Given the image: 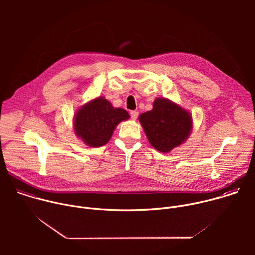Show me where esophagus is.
Returning <instances> with one entry per match:
<instances>
[{"mask_svg": "<svg viewBox=\"0 0 255 255\" xmlns=\"http://www.w3.org/2000/svg\"><path fill=\"white\" fill-rule=\"evenodd\" d=\"M130 117L132 120H136L138 117V112L137 111H131L130 112Z\"/></svg>", "mask_w": 255, "mask_h": 255, "instance_id": "34e87169", "label": "esophagus"}]
</instances>
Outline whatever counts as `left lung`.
Masks as SVG:
<instances>
[{
    "label": "left lung",
    "mask_w": 255,
    "mask_h": 255,
    "mask_svg": "<svg viewBox=\"0 0 255 255\" xmlns=\"http://www.w3.org/2000/svg\"><path fill=\"white\" fill-rule=\"evenodd\" d=\"M139 121L152 146L161 152L178 146L192 130L190 114L164 99H156L152 110L141 114Z\"/></svg>",
    "instance_id": "8db88e82"
}]
</instances>
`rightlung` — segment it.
Masks as SVG:
<instances>
[{"label":"right lung","mask_w":255,"mask_h":255,"mask_svg":"<svg viewBox=\"0 0 255 255\" xmlns=\"http://www.w3.org/2000/svg\"><path fill=\"white\" fill-rule=\"evenodd\" d=\"M128 118L129 114L124 109L114 108L106 99L99 98L79 110L75 129L90 146H102L110 140L118 123Z\"/></svg>","instance_id":"add662e5"}]
</instances>
